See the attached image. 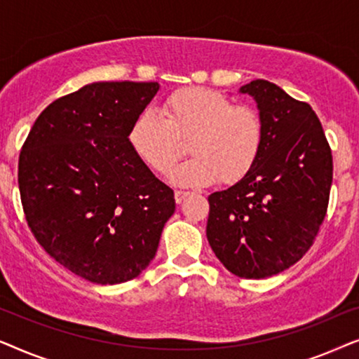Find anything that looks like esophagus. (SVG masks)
Returning <instances> with one entry per match:
<instances>
[{
  "mask_svg": "<svg viewBox=\"0 0 359 359\" xmlns=\"http://www.w3.org/2000/svg\"><path fill=\"white\" fill-rule=\"evenodd\" d=\"M188 194H189L188 191H180V189H176V191H175V201H176V203H178V204H181Z\"/></svg>",
  "mask_w": 359,
  "mask_h": 359,
  "instance_id": "esophagus-1",
  "label": "esophagus"
}]
</instances>
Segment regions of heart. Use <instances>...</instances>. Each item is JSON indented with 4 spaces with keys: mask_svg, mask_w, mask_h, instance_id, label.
Segmentation results:
<instances>
[{
    "mask_svg": "<svg viewBox=\"0 0 359 359\" xmlns=\"http://www.w3.org/2000/svg\"><path fill=\"white\" fill-rule=\"evenodd\" d=\"M189 139L193 154L175 166L168 178L181 186L237 183L257 163L263 147V122L255 109L235 106L230 97L205 88H186L166 97L163 114L144 109L129 130L132 149L147 165L170 170L184 154Z\"/></svg>",
    "mask_w": 359,
    "mask_h": 359,
    "instance_id": "obj_1",
    "label": "heart"
}]
</instances>
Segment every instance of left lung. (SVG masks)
<instances>
[{
	"label": "left lung",
	"mask_w": 359,
	"mask_h": 359,
	"mask_svg": "<svg viewBox=\"0 0 359 359\" xmlns=\"http://www.w3.org/2000/svg\"><path fill=\"white\" fill-rule=\"evenodd\" d=\"M257 102L263 147L252 171L209 196V245L238 278L273 276L297 263L325 219L333 161L322 124L307 102L274 83L240 88Z\"/></svg>",
	"instance_id": "1"
}]
</instances>
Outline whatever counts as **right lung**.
<instances>
[{"label":"right lung","mask_w":359,"mask_h":359,"mask_svg":"<svg viewBox=\"0 0 359 359\" xmlns=\"http://www.w3.org/2000/svg\"><path fill=\"white\" fill-rule=\"evenodd\" d=\"M160 85L97 81L41 112L19 155L18 183L34 237L76 276L119 284L155 258L175 194L129 142Z\"/></svg>","instance_id":"1"}]
</instances>
